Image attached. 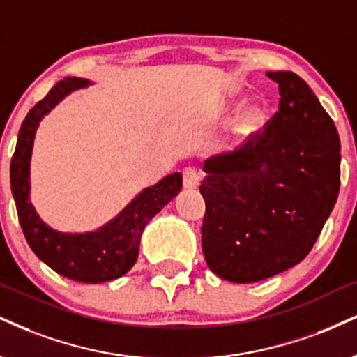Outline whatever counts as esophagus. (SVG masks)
I'll return each mask as SVG.
<instances>
[{
    "mask_svg": "<svg viewBox=\"0 0 357 357\" xmlns=\"http://www.w3.org/2000/svg\"><path fill=\"white\" fill-rule=\"evenodd\" d=\"M183 184L186 190H196L199 186V176L192 167H186L183 171Z\"/></svg>",
    "mask_w": 357,
    "mask_h": 357,
    "instance_id": "esophagus-1",
    "label": "esophagus"
}]
</instances>
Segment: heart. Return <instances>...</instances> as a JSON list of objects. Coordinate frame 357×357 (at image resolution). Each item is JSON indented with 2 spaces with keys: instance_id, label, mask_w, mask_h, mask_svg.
<instances>
[{
  "instance_id": "1",
  "label": "heart",
  "mask_w": 357,
  "mask_h": 357,
  "mask_svg": "<svg viewBox=\"0 0 357 357\" xmlns=\"http://www.w3.org/2000/svg\"><path fill=\"white\" fill-rule=\"evenodd\" d=\"M266 116H268V111L261 102H251L234 118L233 135L239 139H249L263 130Z\"/></svg>"
}]
</instances>
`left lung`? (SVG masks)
Here are the masks:
<instances>
[{
  "instance_id": "8db88e82",
  "label": "left lung",
  "mask_w": 357,
  "mask_h": 357,
  "mask_svg": "<svg viewBox=\"0 0 357 357\" xmlns=\"http://www.w3.org/2000/svg\"><path fill=\"white\" fill-rule=\"evenodd\" d=\"M279 111L256 139L204 161L199 191L208 268L226 281H263L299 264L336 204L341 143L306 81L269 71Z\"/></svg>"
}]
</instances>
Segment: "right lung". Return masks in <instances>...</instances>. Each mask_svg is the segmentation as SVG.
I'll use <instances>...</instances> for the list:
<instances>
[{
	"label": "right lung",
	"instance_id": "1",
	"mask_svg": "<svg viewBox=\"0 0 357 357\" xmlns=\"http://www.w3.org/2000/svg\"><path fill=\"white\" fill-rule=\"evenodd\" d=\"M93 84L89 79L68 76L58 81L46 98L24 118L11 160V191L24 238L53 271L78 282L113 281L135 266L146 225L179 195L183 174L173 173L151 188H144L113 220L93 231L70 233L46 225L31 203V154L38 126L68 94Z\"/></svg>",
	"mask_w": 357,
	"mask_h": 357
}]
</instances>
